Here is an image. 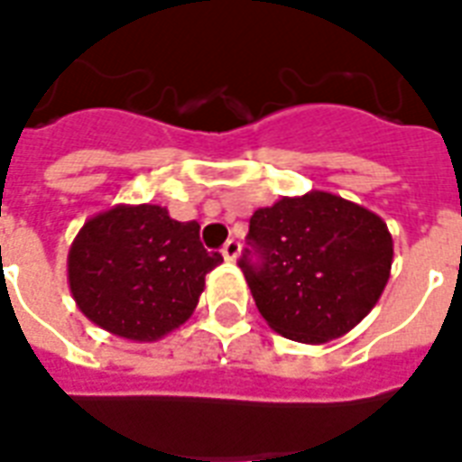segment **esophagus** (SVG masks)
Here are the masks:
<instances>
[{
	"instance_id": "esophagus-1",
	"label": "esophagus",
	"mask_w": 462,
	"mask_h": 462,
	"mask_svg": "<svg viewBox=\"0 0 462 462\" xmlns=\"http://www.w3.org/2000/svg\"><path fill=\"white\" fill-rule=\"evenodd\" d=\"M220 252H223V256L227 259V262H235V259H237V254H239V242H237V239H227Z\"/></svg>"
}]
</instances>
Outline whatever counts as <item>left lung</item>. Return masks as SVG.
Masks as SVG:
<instances>
[{"label": "left lung", "instance_id": "left-lung-1", "mask_svg": "<svg viewBox=\"0 0 462 462\" xmlns=\"http://www.w3.org/2000/svg\"><path fill=\"white\" fill-rule=\"evenodd\" d=\"M237 263L278 334L319 344L346 334L378 302L393 237L371 210L312 191L259 208Z\"/></svg>", "mask_w": 462, "mask_h": 462}]
</instances>
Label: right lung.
Masks as SVG:
<instances>
[{"label":"right lung","mask_w":462,"mask_h":462,"mask_svg":"<svg viewBox=\"0 0 462 462\" xmlns=\"http://www.w3.org/2000/svg\"><path fill=\"white\" fill-rule=\"evenodd\" d=\"M223 262L200 245L199 223H179L160 206H116L84 223L67 271L91 322L133 341H154L184 325Z\"/></svg>","instance_id":"obj_1"}]
</instances>
